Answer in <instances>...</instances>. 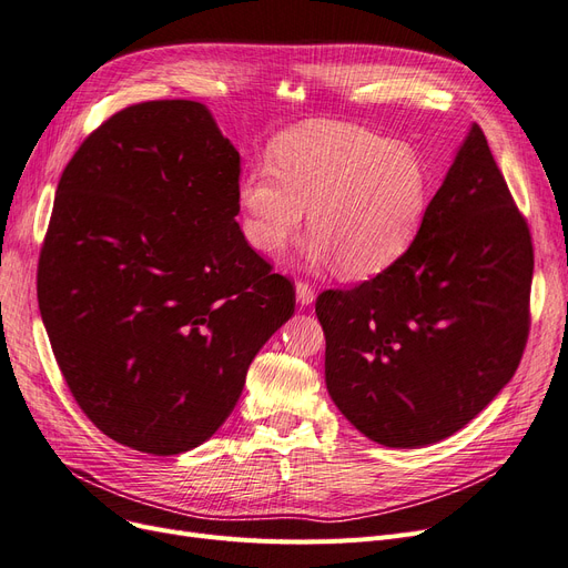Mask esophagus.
I'll list each match as a JSON object with an SVG mask.
<instances>
[{
  "mask_svg": "<svg viewBox=\"0 0 568 568\" xmlns=\"http://www.w3.org/2000/svg\"><path fill=\"white\" fill-rule=\"evenodd\" d=\"M296 298L301 305H311L315 301V286L305 280L296 282Z\"/></svg>",
  "mask_w": 568,
  "mask_h": 568,
  "instance_id": "obj_1",
  "label": "esophagus"
}]
</instances>
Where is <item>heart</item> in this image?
Returning <instances> with one entry per match:
<instances>
[{
	"label": "heart",
	"instance_id": "1",
	"mask_svg": "<svg viewBox=\"0 0 568 568\" xmlns=\"http://www.w3.org/2000/svg\"><path fill=\"white\" fill-rule=\"evenodd\" d=\"M428 201L432 180L415 151L351 125L286 132L272 146V165L257 163L239 180L242 230L257 253H284L311 209L307 255L336 261L353 280L398 261L417 239Z\"/></svg>",
	"mask_w": 568,
	"mask_h": 568
}]
</instances>
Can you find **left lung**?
Segmentation results:
<instances>
[{
  "label": "left lung",
  "instance_id": "1",
  "mask_svg": "<svg viewBox=\"0 0 568 568\" xmlns=\"http://www.w3.org/2000/svg\"><path fill=\"white\" fill-rule=\"evenodd\" d=\"M530 280L528 222L474 125L412 246L376 277L317 296L343 417L388 448L459 432L521 363Z\"/></svg>",
  "mask_w": 568,
  "mask_h": 568
}]
</instances>
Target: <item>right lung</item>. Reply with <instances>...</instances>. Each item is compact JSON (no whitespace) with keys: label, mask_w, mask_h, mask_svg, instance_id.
<instances>
[{"label":"right lung","mask_w":568,"mask_h":568,"mask_svg":"<svg viewBox=\"0 0 568 568\" xmlns=\"http://www.w3.org/2000/svg\"><path fill=\"white\" fill-rule=\"evenodd\" d=\"M239 151L199 101H142L88 134L59 180L38 303L75 403L120 445L209 440L296 286L239 230Z\"/></svg>","instance_id":"right-lung-1"}]
</instances>
